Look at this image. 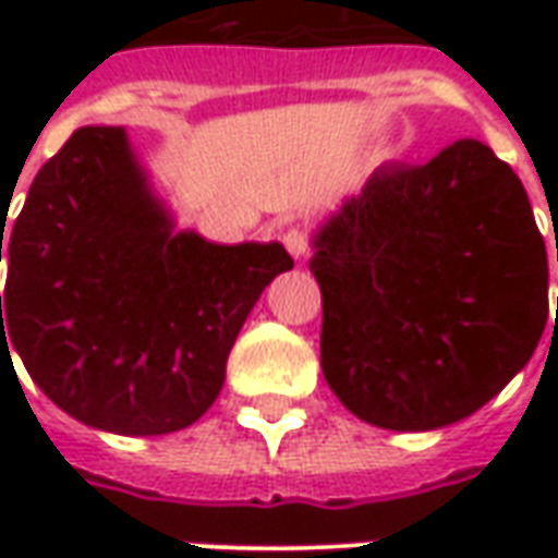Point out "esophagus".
I'll use <instances>...</instances> for the list:
<instances>
[{
    "label": "esophagus",
    "instance_id": "esophagus-1",
    "mask_svg": "<svg viewBox=\"0 0 558 558\" xmlns=\"http://www.w3.org/2000/svg\"><path fill=\"white\" fill-rule=\"evenodd\" d=\"M283 244H287V251H290L295 259H302V256H307V251H311L307 232L299 230V227H290V230L283 232Z\"/></svg>",
    "mask_w": 558,
    "mask_h": 558
}]
</instances>
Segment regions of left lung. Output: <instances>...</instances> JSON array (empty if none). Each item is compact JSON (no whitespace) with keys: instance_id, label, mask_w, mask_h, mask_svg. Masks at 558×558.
Segmentation results:
<instances>
[{"instance_id":"left-lung-1","label":"left lung","mask_w":558,"mask_h":558,"mask_svg":"<svg viewBox=\"0 0 558 558\" xmlns=\"http://www.w3.org/2000/svg\"><path fill=\"white\" fill-rule=\"evenodd\" d=\"M311 247L323 374L374 427L469 418L526 367L547 326V247L529 196L478 140L421 167L383 163Z\"/></svg>"}]
</instances>
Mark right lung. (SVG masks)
<instances>
[{
    "mask_svg": "<svg viewBox=\"0 0 558 558\" xmlns=\"http://www.w3.org/2000/svg\"><path fill=\"white\" fill-rule=\"evenodd\" d=\"M2 254L0 355L17 352L71 418L119 436L203 418L256 299L292 268L278 242L175 230L128 131L110 125L80 128L44 163L0 230Z\"/></svg>",
    "mask_w": 558,
    "mask_h": 558,
    "instance_id": "right-lung-1",
    "label": "right lung"
}]
</instances>
